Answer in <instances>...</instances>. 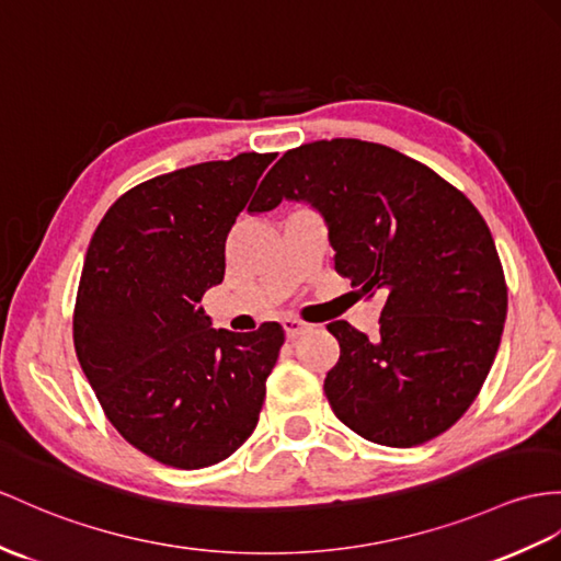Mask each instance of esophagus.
Here are the masks:
<instances>
[{"label": "esophagus", "instance_id": "esophagus-1", "mask_svg": "<svg viewBox=\"0 0 561 561\" xmlns=\"http://www.w3.org/2000/svg\"><path fill=\"white\" fill-rule=\"evenodd\" d=\"M283 328H285V335H288L290 340H293V337H299V335H305V333H309V331H311V325H309V323L299 321V319H293V317L283 319Z\"/></svg>", "mask_w": 561, "mask_h": 561}]
</instances>
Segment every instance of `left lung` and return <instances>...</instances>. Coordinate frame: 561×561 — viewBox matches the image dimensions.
I'll list each match as a JSON object with an SVG mask.
<instances>
[{"label": "left lung", "instance_id": "1", "mask_svg": "<svg viewBox=\"0 0 561 561\" xmlns=\"http://www.w3.org/2000/svg\"><path fill=\"white\" fill-rule=\"evenodd\" d=\"M283 197L323 214L335 271L359 297H386L376 337L328 323L340 343L323 380L335 416L388 447L438 438L481 392L507 317V283L483 216L426 163L352 138L288 149L250 211Z\"/></svg>", "mask_w": 561, "mask_h": 561}]
</instances>
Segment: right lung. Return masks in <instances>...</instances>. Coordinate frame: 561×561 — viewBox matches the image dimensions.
<instances>
[{"label": "right lung", "mask_w": 561, "mask_h": 561, "mask_svg": "<svg viewBox=\"0 0 561 561\" xmlns=\"http://www.w3.org/2000/svg\"><path fill=\"white\" fill-rule=\"evenodd\" d=\"M276 154L178 169L123 193L90 240L73 309L78 362L112 426L173 469H204L250 438L285 340L211 328L226 238Z\"/></svg>", "instance_id": "obj_1"}]
</instances>
